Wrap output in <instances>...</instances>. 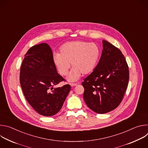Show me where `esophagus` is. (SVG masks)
<instances>
[{
    "label": "esophagus",
    "instance_id": "obj_1",
    "mask_svg": "<svg viewBox=\"0 0 148 148\" xmlns=\"http://www.w3.org/2000/svg\"><path fill=\"white\" fill-rule=\"evenodd\" d=\"M70 86H71V87H74V86H75L77 85V84H75V83H70Z\"/></svg>",
    "mask_w": 148,
    "mask_h": 148
}]
</instances>
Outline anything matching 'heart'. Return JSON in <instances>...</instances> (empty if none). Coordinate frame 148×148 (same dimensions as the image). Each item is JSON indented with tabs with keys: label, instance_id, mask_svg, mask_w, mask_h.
<instances>
[{
	"label": "heart",
	"instance_id": "1",
	"mask_svg": "<svg viewBox=\"0 0 148 148\" xmlns=\"http://www.w3.org/2000/svg\"><path fill=\"white\" fill-rule=\"evenodd\" d=\"M100 56L99 47L95 43L86 41L67 42L60 48V53L53 56V62L59 74L67 75L73 67L67 80L75 81L81 74L85 75L92 73L97 66Z\"/></svg>",
	"mask_w": 148,
	"mask_h": 148
}]
</instances>
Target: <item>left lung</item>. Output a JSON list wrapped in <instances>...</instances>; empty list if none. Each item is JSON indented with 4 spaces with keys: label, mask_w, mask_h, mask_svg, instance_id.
Instances as JSON below:
<instances>
[{
    "label": "left lung",
    "mask_w": 148,
    "mask_h": 148,
    "mask_svg": "<svg viewBox=\"0 0 148 148\" xmlns=\"http://www.w3.org/2000/svg\"><path fill=\"white\" fill-rule=\"evenodd\" d=\"M102 46L97 66L82 82L85 102L98 114L107 113L118 107L129 81L128 66L121 50L104 40Z\"/></svg>",
    "instance_id": "obj_1"
}]
</instances>
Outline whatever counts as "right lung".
I'll list each match as a JSON object with an SVG mask.
<instances>
[{"label":"right lung","mask_w":148,"mask_h":148,"mask_svg":"<svg viewBox=\"0 0 148 148\" xmlns=\"http://www.w3.org/2000/svg\"><path fill=\"white\" fill-rule=\"evenodd\" d=\"M25 57L20 83L26 100L39 114L56 115L62 108L71 86L67 84L54 89L53 86L64 79L57 71L50 47L45 43L35 45Z\"/></svg>","instance_id":"right-lung-1"}]
</instances>
